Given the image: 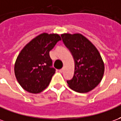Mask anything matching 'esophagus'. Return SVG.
I'll return each instance as SVG.
<instances>
[{
  "mask_svg": "<svg viewBox=\"0 0 121 121\" xmlns=\"http://www.w3.org/2000/svg\"><path fill=\"white\" fill-rule=\"evenodd\" d=\"M64 68H62V69H59V72L60 73H62V72H63V71H64Z\"/></svg>",
  "mask_w": 121,
  "mask_h": 121,
  "instance_id": "esophagus-1",
  "label": "esophagus"
}]
</instances>
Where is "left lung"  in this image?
<instances>
[{
	"label": "left lung",
	"instance_id": "left-lung-1",
	"mask_svg": "<svg viewBox=\"0 0 121 121\" xmlns=\"http://www.w3.org/2000/svg\"><path fill=\"white\" fill-rule=\"evenodd\" d=\"M61 37L75 62L73 76L67 81L69 87L79 93L92 90L100 83L104 71V65L99 52L81 34L64 33L62 34Z\"/></svg>",
	"mask_w": 121,
	"mask_h": 121
}]
</instances>
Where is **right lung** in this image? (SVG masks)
<instances>
[{
    "label": "right lung",
    "instance_id": "add662e5",
    "mask_svg": "<svg viewBox=\"0 0 121 121\" xmlns=\"http://www.w3.org/2000/svg\"><path fill=\"white\" fill-rule=\"evenodd\" d=\"M61 38L58 34L42 33L21 50L15 64V75L24 90L31 93L47 88L55 73L50 52Z\"/></svg>",
    "mask_w": 121,
    "mask_h": 121
}]
</instances>
